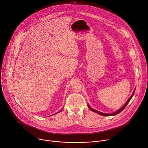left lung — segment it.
I'll use <instances>...</instances> for the list:
<instances>
[{"label":"left lung","mask_w":148,"mask_h":148,"mask_svg":"<svg viewBox=\"0 0 148 148\" xmlns=\"http://www.w3.org/2000/svg\"><path fill=\"white\" fill-rule=\"evenodd\" d=\"M135 90H134V92L132 93V95L131 96V97L128 99V100L126 101V102L123 105V106L119 109V110H118L117 111H116V112H114V113H112V114H105V113H103V112H99V111H97V110H94V109H93V108H91L90 107V105H88V108L90 110H91L92 111H93V112H96V113H98V114H99V115H102V116H112V115H117L118 114H119V113H120L121 111H122L124 109H125V108L126 107V105H128V103L130 102V100L131 99V98H132V97H133V95H134V93H135Z\"/></svg>","instance_id":"obj_1"}]
</instances>
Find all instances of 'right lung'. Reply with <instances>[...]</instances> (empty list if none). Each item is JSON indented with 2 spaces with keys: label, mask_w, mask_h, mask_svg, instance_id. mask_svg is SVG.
I'll list each match as a JSON object with an SVG mask.
<instances>
[{
  "label": "right lung",
  "mask_w": 148,
  "mask_h": 148,
  "mask_svg": "<svg viewBox=\"0 0 148 148\" xmlns=\"http://www.w3.org/2000/svg\"><path fill=\"white\" fill-rule=\"evenodd\" d=\"M60 111H59V112H60ZM58 112H57V113H58ZM57 113H56V114H57Z\"/></svg>",
  "instance_id": "add662e5"
}]
</instances>
